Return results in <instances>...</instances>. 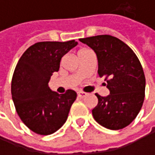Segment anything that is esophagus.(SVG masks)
<instances>
[{"label":"esophagus","mask_w":155,"mask_h":155,"mask_svg":"<svg viewBox=\"0 0 155 155\" xmlns=\"http://www.w3.org/2000/svg\"><path fill=\"white\" fill-rule=\"evenodd\" d=\"M77 95L79 98H85L87 96V93L86 92H83V91H78Z\"/></svg>","instance_id":"1"}]
</instances>
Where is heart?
Instances as JSON below:
<instances>
[{
	"label": "heart",
	"instance_id": "heart-1",
	"mask_svg": "<svg viewBox=\"0 0 155 155\" xmlns=\"http://www.w3.org/2000/svg\"><path fill=\"white\" fill-rule=\"evenodd\" d=\"M82 51H86V50H81V52H82Z\"/></svg>",
	"mask_w": 155,
	"mask_h": 155
}]
</instances>
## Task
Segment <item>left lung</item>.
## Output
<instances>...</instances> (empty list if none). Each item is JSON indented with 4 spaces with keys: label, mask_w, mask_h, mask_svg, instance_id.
Listing matches in <instances>:
<instances>
[{
    "label": "left lung",
    "mask_w": 155,
    "mask_h": 155,
    "mask_svg": "<svg viewBox=\"0 0 155 155\" xmlns=\"http://www.w3.org/2000/svg\"><path fill=\"white\" fill-rule=\"evenodd\" d=\"M79 40L96 53L99 76L105 78L110 92L107 97L95 94L99 101L92 109L94 119L111 130L127 127L144 100L145 77L139 59L127 44L109 35Z\"/></svg>",
    "instance_id": "1"
}]
</instances>
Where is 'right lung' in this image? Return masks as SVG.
<instances>
[{
    "label": "right lung",
    "instance_id": "right-lung-1",
    "mask_svg": "<svg viewBox=\"0 0 155 155\" xmlns=\"http://www.w3.org/2000/svg\"><path fill=\"white\" fill-rule=\"evenodd\" d=\"M75 40L45 41L29 47L21 55L12 81V95L22 122L34 133L47 136L66 121L77 94L67 90L58 94L48 87L53 73L58 72L62 57L77 46Z\"/></svg>",
    "mask_w": 155,
    "mask_h": 155
}]
</instances>
